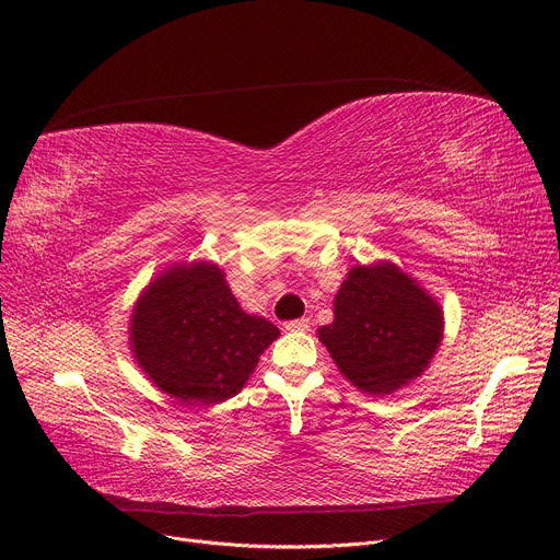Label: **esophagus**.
Masks as SVG:
<instances>
[{"instance_id": "obj_1", "label": "esophagus", "mask_w": 560, "mask_h": 560, "mask_svg": "<svg viewBox=\"0 0 560 560\" xmlns=\"http://www.w3.org/2000/svg\"><path fill=\"white\" fill-rule=\"evenodd\" d=\"M308 326H311L308 317H296V319H290V322H285V330H292V332L308 330Z\"/></svg>"}]
</instances>
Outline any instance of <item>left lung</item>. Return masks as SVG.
Returning <instances> with one entry per match:
<instances>
[{"label":"left lung","mask_w":560,"mask_h":560,"mask_svg":"<svg viewBox=\"0 0 560 560\" xmlns=\"http://www.w3.org/2000/svg\"><path fill=\"white\" fill-rule=\"evenodd\" d=\"M335 319L319 340L366 394H392L421 376L441 342V311L396 266H358L335 294Z\"/></svg>","instance_id":"obj_1"}]
</instances>
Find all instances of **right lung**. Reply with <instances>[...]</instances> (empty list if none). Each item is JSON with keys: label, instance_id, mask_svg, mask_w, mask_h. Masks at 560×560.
<instances>
[{"label": "right lung", "instance_id": "1", "mask_svg": "<svg viewBox=\"0 0 560 560\" xmlns=\"http://www.w3.org/2000/svg\"><path fill=\"white\" fill-rule=\"evenodd\" d=\"M137 362L160 389L213 405L241 392L279 328L247 315L209 264L175 268L148 285L132 315Z\"/></svg>", "mask_w": 560, "mask_h": 560}]
</instances>
